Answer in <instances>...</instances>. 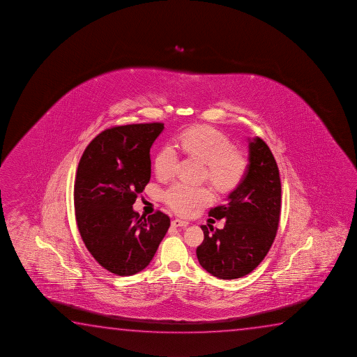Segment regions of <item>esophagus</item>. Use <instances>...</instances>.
Returning a JSON list of instances; mask_svg holds the SVG:
<instances>
[{
    "label": "esophagus",
    "mask_w": 357,
    "mask_h": 357,
    "mask_svg": "<svg viewBox=\"0 0 357 357\" xmlns=\"http://www.w3.org/2000/svg\"><path fill=\"white\" fill-rule=\"evenodd\" d=\"M188 225H189V223L186 222V221H183V220H179V218H176V220L172 221V226L176 228L186 227Z\"/></svg>",
    "instance_id": "esophagus-1"
}]
</instances>
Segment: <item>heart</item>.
Listing matches in <instances>:
<instances>
[{
  "label": "heart",
  "mask_w": 357,
  "mask_h": 357,
  "mask_svg": "<svg viewBox=\"0 0 357 357\" xmlns=\"http://www.w3.org/2000/svg\"><path fill=\"white\" fill-rule=\"evenodd\" d=\"M184 155L206 165L207 181L216 192L229 194L242 184L247 171L248 158L242 151L234 150L228 136L210 126H192L184 130L176 139ZM179 157L172 145L160 149L153 169L160 181H169L174 176ZM163 202L171 210L186 216L197 208L212 202L211 192L205 186H192L176 183L163 192Z\"/></svg>",
  "instance_id": "b5f03b06"
}]
</instances>
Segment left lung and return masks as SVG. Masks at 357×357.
Listing matches in <instances>:
<instances>
[{
	"mask_svg": "<svg viewBox=\"0 0 357 357\" xmlns=\"http://www.w3.org/2000/svg\"><path fill=\"white\" fill-rule=\"evenodd\" d=\"M281 211V181L274 155L263 139H249L248 171L242 184L208 216L225 218L222 229L202 226L199 263L218 279L252 273L274 243Z\"/></svg>",
	"mask_w": 357,
	"mask_h": 357,
	"instance_id": "1",
	"label": "left lung"
}]
</instances>
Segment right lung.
Wrapping results in <instances>:
<instances>
[{"label":"right lung","instance_id":"obj_1","mask_svg":"<svg viewBox=\"0 0 357 357\" xmlns=\"http://www.w3.org/2000/svg\"><path fill=\"white\" fill-rule=\"evenodd\" d=\"M162 123L104 130L86 147L73 188L75 215L83 243L100 266L119 276L145 269L171 220L157 211L146 218L132 205L151 178V146Z\"/></svg>","mask_w":357,"mask_h":357}]
</instances>
